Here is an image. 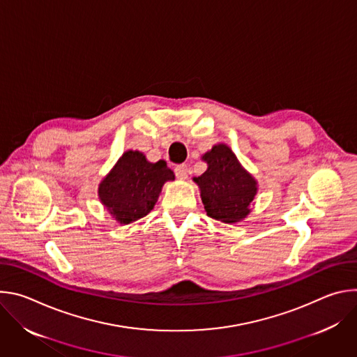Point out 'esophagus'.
<instances>
[{
	"label": "esophagus",
	"mask_w": 357,
	"mask_h": 357,
	"mask_svg": "<svg viewBox=\"0 0 357 357\" xmlns=\"http://www.w3.org/2000/svg\"><path fill=\"white\" fill-rule=\"evenodd\" d=\"M175 175H176V178H178V179L185 181V179L188 178V167H186L185 164L178 165V167L175 168Z\"/></svg>",
	"instance_id": "1"
}]
</instances>
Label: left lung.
I'll use <instances>...</instances> for the list:
<instances>
[{"mask_svg": "<svg viewBox=\"0 0 357 357\" xmlns=\"http://www.w3.org/2000/svg\"><path fill=\"white\" fill-rule=\"evenodd\" d=\"M202 161L208 169L193 182L209 218L226 225L244 220L251 213V203L259 192V182L237 160L231 148L218 142L205 152Z\"/></svg>", "mask_w": 357, "mask_h": 357, "instance_id": "8db88e82", "label": "left lung"}]
</instances>
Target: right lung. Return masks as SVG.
Instances as JSON below:
<instances>
[{
	"label": "right lung",
	"mask_w": 357,
	"mask_h": 357,
	"mask_svg": "<svg viewBox=\"0 0 357 357\" xmlns=\"http://www.w3.org/2000/svg\"><path fill=\"white\" fill-rule=\"evenodd\" d=\"M174 179L164 160L149 162L142 152L128 149L101 179L97 193L117 223L130 225L154 209L162 186Z\"/></svg>",
	"instance_id": "add662e5"
}]
</instances>
